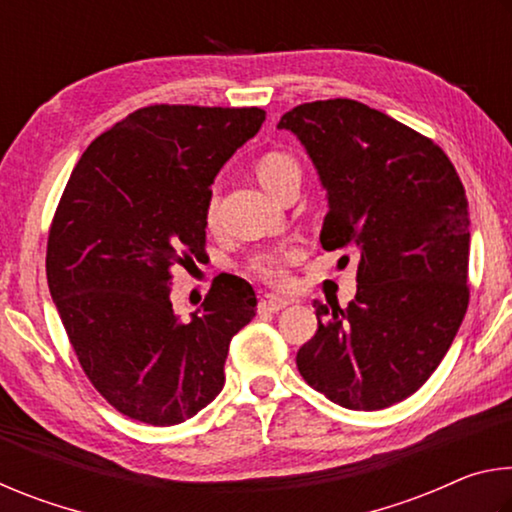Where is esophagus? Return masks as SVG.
<instances>
[{
  "mask_svg": "<svg viewBox=\"0 0 512 512\" xmlns=\"http://www.w3.org/2000/svg\"><path fill=\"white\" fill-rule=\"evenodd\" d=\"M291 302L287 298H280V296H266L259 302V311H264V314H277V311H282L284 307H289Z\"/></svg>",
  "mask_w": 512,
  "mask_h": 512,
  "instance_id": "obj_1",
  "label": "esophagus"
}]
</instances>
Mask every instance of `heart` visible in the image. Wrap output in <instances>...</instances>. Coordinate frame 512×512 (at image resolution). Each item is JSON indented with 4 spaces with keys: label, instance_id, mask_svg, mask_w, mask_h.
Returning a JSON list of instances; mask_svg holds the SVG:
<instances>
[{
    "label": "heart",
    "instance_id": "b5f03b06",
    "mask_svg": "<svg viewBox=\"0 0 512 512\" xmlns=\"http://www.w3.org/2000/svg\"><path fill=\"white\" fill-rule=\"evenodd\" d=\"M257 180L262 183L268 194L275 198L282 194V189H287L293 183H300V164L291 158L289 153H266L255 164ZM216 221V196H210L205 207V223L212 225ZM296 257V250L280 248L271 250V253H262L253 259V271L262 277V280L271 284H282L287 280V264Z\"/></svg>",
    "mask_w": 512,
    "mask_h": 512
}]
</instances>
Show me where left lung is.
<instances>
[{"instance_id": "obj_1", "label": "left lung", "mask_w": 512, "mask_h": 512, "mask_svg": "<svg viewBox=\"0 0 512 512\" xmlns=\"http://www.w3.org/2000/svg\"><path fill=\"white\" fill-rule=\"evenodd\" d=\"M277 128L298 137L325 189L320 244L357 253V296L345 309L314 300L318 332L296 366L334 404L386 409L431 377L463 323V183L440 146L366 103H302Z\"/></svg>"}]
</instances>
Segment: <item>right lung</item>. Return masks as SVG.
<instances>
[{"label":"right lung","instance_id":"1","mask_svg":"<svg viewBox=\"0 0 512 512\" xmlns=\"http://www.w3.org/2000/svg\"><path fill=\"white\" fill-rule=\"evenodd\" d=\"M264 119L262 108L135 110L69 176L49 232V291L85 375L128 418L171 427L221 393L255 291L221 280L180 320L171 268L201 257L216 173Z\"/></svg>","mask_w":512,"mask_h":512}]
</instances>
